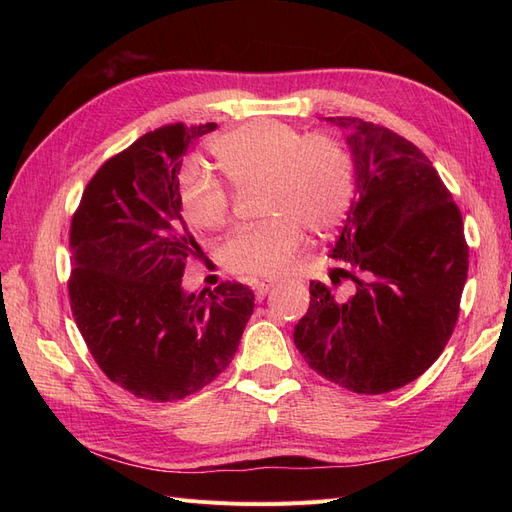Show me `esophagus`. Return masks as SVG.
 Segmentation results:
<instances>
[{
	"label": "esophagus",
	"instance_id": "1",
	"mask_svg": "<svg viewBox=\"0 0 512 512\" xmlns=\"http://www.w3.org/2000/svg\"><path fill=\"white\" fill-rule=\"evenodd\" d=\"M275 286V282H254V294L258 299H262V297H267V292L271 290Z\"/></svg>",
	"mask_w": 512,
	"mask_h": 512
}]
</instances>
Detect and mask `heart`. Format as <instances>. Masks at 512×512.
<instances>
[{
	"mask_svg": "<svg viewBox=\"0 0 512 512\" xmlns=\"http://www.w3.org/2000/svg\"><path fill=\"white\" fill-rule=\"evenodd\" d=\"M213 153L239 188H265L262 215L271 218L237 230L222 243L220 260L230 273L280 275L301 250L303 228L322 237L344 222L354 194V168L337 138L305 136L288 123L256 119L215 138ZM179 194L194 226L215 230L228 222L230 190L209 168H185Z\"/></svg>",
	"mask_w": 512,
	"mask_h": 512,
	"instance_id": "heart-1",
	"label": "heart"
}]
</instances>
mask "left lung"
<instances>
[{
    "instance_id": "8db88e82",
    "label": "left lung",
    "mask_w": 512,
    "mask_h": 512,
    "mask_svg": "<svg viewBox=\"0 0 512 512\" xmlns=\"http://www.w3.org/2000/svg\"><path fill=\"white\" fill-rule=\"evenodd\" d=\"M346 134L354 198L331 258L354 286L339 297L309 284L294 346L314 371L352 393L416 380L442 354L468 280V243L451 192L425 153L359 117H327Z\"/></svg>"
}]
</instances>
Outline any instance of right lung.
I'll return each instance as SVG.
<instances>
[{
    "label": "right lung",
    "instance_id": "right-lung-1",
    "mask_svg": "<svg viewBox=\"0 0 512 512\" xmlns=\"http://www.w3.org/2000/svg\"><path fill=\"white\" fill-rule=\"evenodd\" d=\"M215 123H170L91 177L72 215L70 307L106 378L164 404L203 389L230 365L254 312L239 282L188 294L185 260L200 247L181 218L179 170Z\"/></svg>",
    "mask_w": 512,
    "mask_h": 512
}]
</instances>
